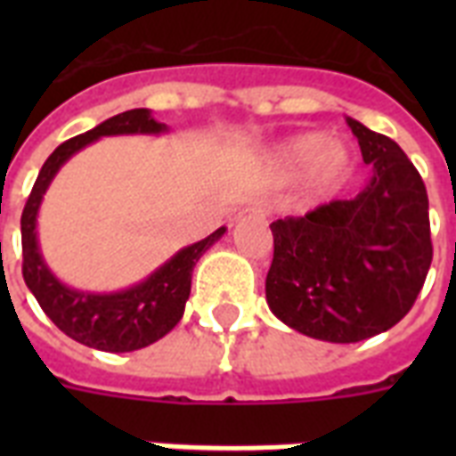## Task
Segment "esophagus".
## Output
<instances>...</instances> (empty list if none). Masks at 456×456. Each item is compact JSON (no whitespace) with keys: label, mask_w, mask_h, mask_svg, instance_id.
<instances>
[{"label":"esophagus","mask_w":456,"mask_h":456,"mask_svg":"<svg viewBox=\"0 0 456 456\" xmlns=\"http://www.w3.org/2000/svg\"><path fill=\"white\" fill-rule=\"evenodd\" d=\"M239 217H248V220H265V217H267V210L256 203V206L243 208L241 213H239Z\"/></svg>","instance_id":"34e87169"}]
</instances>
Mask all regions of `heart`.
I'll use <instances>...</instances> for the list:
<instances>
[{
	"instance_id": "obj_1",
	"label": "heart",
	"mask_w": 456,
	"mask_h": 456,
	"mask_svg": "<svg viewBox=\"0 0 456 456\" xmlns=\"http://www.w3.org/2000/svg\"><path fill=\"white\" fill-rule=\"evenodd\" d=\"M277 163L286 170L305 165V189L314 196L336 189L350 170V153L338 139L298 134L277 149Z\"/></svg>"
}]
</instances>
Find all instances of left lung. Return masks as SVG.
<instances>
[{"label":"left lung","instance_id":"left-lung-1","mask_svg":"<svg viewBox=\"0 0 456 456\" xmlns=\"http://www.w3.org/2000/svg\"><path fill=\"white\" fill-rule=\"evenodd\" d=\"M371 177L357 196L272 222L267 305L286 326L329 343L388 331L411 310L433 260L428 196L386 134L347 118Z\"/></svg>","mask_w":456,"mask_h":456}]
</instances>
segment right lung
<instances>
[{
    "label": "right lung",
    "mask_w": 456,
    "mask_h": 456,
    "mask_svg": "<svg viewBox=\"0 0 456 456\" xmlns=\"http://www.w3.org/2000/svg\"><path fill=\"white\" fill-rule=\"evenodd\" d=\"M167 125L158 123L149 109H132L103 120L94 130L68 139L46 158L37 182L32 186L20 217L23 241V279L37 298L45 314L61 331L87 347L103 353H132L163 338L184 314L191 293V274L200 256L227 232L220 227L203 241L177 250L144 281L116 293H87L70 289L46 267L37 241V213L46 189L68 158L94 144L102 137L116 134H163Z\"/></svg>",
    "instance_id": "1"
}]
</instances>
